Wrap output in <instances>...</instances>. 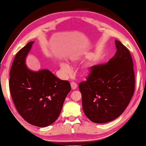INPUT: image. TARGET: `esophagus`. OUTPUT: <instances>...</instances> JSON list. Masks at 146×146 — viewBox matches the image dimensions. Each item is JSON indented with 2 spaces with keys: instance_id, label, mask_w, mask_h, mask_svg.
<instances>
[{
  "instance_id": "obj_1",
  "label": "esophagus",
  "mask_w": 146,
  "mask_h": 146,
  "mask_svg": "<svg viewBox=\"0 0 146 146\" xmlns=\"http://www.w3.org/2000/svg\"><path fill=\"white\" fill-rule=\"evenodd\" d=\"M70 86H71V88L72 90H76V88H77V84H76L75 82H71L70 83Z\"/></svg>"
}]
</instances>
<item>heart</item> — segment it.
<instances>
[{"instance_id":"obj_1","label":"heart","mask_w":146,"mask_h":146,"mask_svg":"<svg viewBox=\"0 0 146 146\" xmlns=\"http://www.w3.org/2000/svg\"><path fill=\"white\" fill-rule=\"evenodd\" d=\"M72 61H77V59L73 58ZM60 67H61V70H62L65 73L68 74L69 72H70V66H69L66 63L61 62L60 63ZM90 66H86V67L84 68V73H85V74H88V73L90 72Z\"/></svg>"}]
</instances>
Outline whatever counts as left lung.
<instances>
[{
	"label": "left lung",
	"instance_id": "left-lung-1",
	"mask_svg": "<svg viewBox=\"0 0 146 146\" xmlns=\"http://www.w3.org/2000/svg\"><path fill=\"white\" fill-rule=\"evenodd\" d=\"M115 42L113 57L106 64L91 66L86 81L79 85L84 113L95 123H106L121 115L135 91L131 56L121 42Z\"/></svg>",
	"mask_w": 146,
	"mask_h": 146
}]
</instances>
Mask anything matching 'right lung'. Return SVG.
Instances as JSON below:
<instances>
[{
	"label": "right lung",
	"instance_id": "1",
	"mask_svg": "<svg viewBox=\"0 0 146 146\" xmlns=\"http://www.w3.org/2000/svg\"><path fill=\"white\" fill-rule=\"evenodd\" d=\"M34 42L17 53L9 78V90L17 111L25 121L46 127L58 119L64 101L71 90L68 81L61 80L48 69L32 71L25 59Z\"/></svg>",
	"mask_w": 146,
	"mask_h": 146
}]
</instances>
